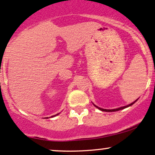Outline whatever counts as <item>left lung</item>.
<instances>
[{"label": "left lung", "instance_id": "left-lung-1", "mask_svg": "<svg viewBox=\"0 0 155 155\" xmlns=\"http://www.w3.org/2000/svg\"><path fill=\"white\" fill-rule=\"evenodd\" d=\"M138 99H137L136 100V101H134V102H132L131 104H128V105H126V106H124V107H119V108H117V109H112V110H107V109L100 108V107H97V106H96V105L94 104V103H93V104H94V107H96V108H97V109H99V110H101V111H103V112H116V111H119V110H123V109H125V108H127V107H130V106H132V105L134 104L135 103L136 101H138Z\"/></svg>", "mask_w": 155, "mask_h": 155}]
</instances>
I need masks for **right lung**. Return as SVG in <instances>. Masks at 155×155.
<instances>
[{"instance_id":"obj_1","label":"right lung","mask_w":155,"mask_h":155,"mask_svg":"<svg viewBox=\"0 0 155 155\" xmlns=\"http://www.w3.org/2000/svg\"><path fill=\"white\" fill-rule=\"evenodd\" d=\"M60 114V113H58V114H54V115H53V116H51V117H55V116H56V115H58V114ZM45 118H47V119H48V117H45Z\"/></svg>"}]
</instances>
